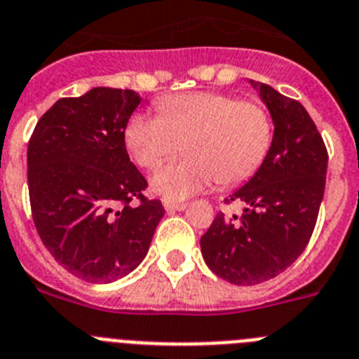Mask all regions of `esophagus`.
<instances>
[{
	"instance_id": "34e87169",
	"label": "esophagus",
	"mask_w": 359,
	"mask_h": 359,
	"mask_svg": "<svg viewBox=\"0 0 359 359\" xmlns=\"http://www.w3.org/2000/svg\"><path fill=\"white\" fill-rule=\"evenodd\" d=\"M186 208H188V204H186V202L164 201V210H166L168 213H171V211H184Z\"/></svg>"
}]
</instances>
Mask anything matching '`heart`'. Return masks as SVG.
Here are the masks:
<instances>
[{"instance_id": "b5f03b06", "label": "heart", "mask_w": 359, "mask_h": 359, "mask_svg": "<svg viewBox=\"0 0 359 359\" xmlns=\"http://www.w3.org/2000/svg\"><path fill=\"white\" fill-rule=\"evenodd\" d=\"M161 117L135 114L124 130L133 161L155 170L184 148L189 155L151 179L166 201H184L215 180L236 184L260 168L273 142V123L255 101L218 92H191L158 101Z\"/></svg>"}]
</instances>
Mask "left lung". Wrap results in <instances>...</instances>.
<instances>
[{"label": "left lung", "mask_w": 359, "mask_h": 359, "mask_svg": "<svg viewBox=\"0 0 359 359\" xmlns=\"http://www.w3.org/2000/svg\"><path fill=\"white\" fill-rule=\"evenodd\" d=\"M251 85L273 117V142L257 173L226 198L244 205L242 213H218L201 238L208 267L235 285L274 278L304 253L316 226L329 161L300 102L258 81Z\"/></svg>", "instance_id": "left-lung-1"}]
</instances>
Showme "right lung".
<instances>
[{
    "mask_svg": "<svg viewBox=\"0 0 359 359\" xmlns=\"http://www.w3.org/2000/svg\"><path fill=\"white\" fill-rule=\"evenodd\" d=\"M139 102L133 90L106 86L59 99L29 141V195L39 238L55 262L86 282L132 273L164 215L161 201L144 197L148 182L124 144Z\"/></svg>",
    "mask_w": 359,
    "mask_h": 359,
    "instance_id": "right-lung-1",
    "label": "right lung"
}]
</instances>
